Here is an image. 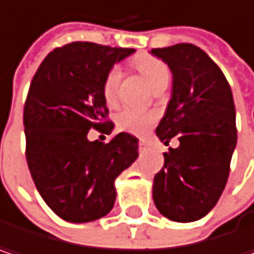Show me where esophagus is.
Wrapping results in <instances>:
<instances>
[{"mask_svg": "<svg viewBox=\"0 0 254 254\" xmlns=\"http://www.w3.org/2000/svg\"><path fill=\"white\" fill-rule=\"evenodd\" d=\"M150 142L148 141H145V139H139V148L141 150H147V148H150Z\"/></svg>", "mask_w": 254, "mask_h": 254, "instance_id": "obj_1", "label": "esophagus"}]
</instances>
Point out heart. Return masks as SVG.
Instances as JSON below:
<instances>
[{"instance_id": "obj_1", "label": "heart", "mask_w": 254, "mask_h": 254, "mask_svg": "<svg viewBox=\"0 0 254 254\" xmlns=\"http://www.w3.org/2000/svg\"><path fill=\"white\" fill-rule=\"evenodd\" d=\"M132 65L139 71V74L148 81L154 90L166 88L170 80V71L164 61L155 58L152 55H138L132 61ZM121 80L119 69L110 68L104 77L102 84V94L107 104H113L118 97V87ZM157 113L152 110H141L136 107H125L116 116V125L121 130L133 133V135H145L152 125L157 122Z\"/></svg>"}]
</instances>
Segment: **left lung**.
<instances>
[{
	"label": "left lung",
	"mask_w": 254,
	"mask_h": 254,
	"mask_svg": "<svg viewBox=\"0 0 254 254\" xmlns=\"http://www.w3.org/2000/svg\"><path fill=\"white\" fill-rule=\"evenodd\" d=\"M173 72V94L155 129L167 145L164 166L154 176L152 197L169 219L192 222L218 202L230 174L237 142L236 107L230 84L219 66L192 43L154 48Z\"/></svg>",
	"instance_id": "obj_1"
}]
</instances>
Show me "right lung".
Returning <instances> with one entry per match:
<instances>
[{"instance_id": "right-lung-1", "label": "right lung", "mask_w": 254, "mask_h": 254, "mask_svg": "<svg viewBox=\"0 0 254 254\" xmlns=\"http://www.w3.org/2000/svg\"><path fill=\"white\" fill-rule=\"evenodd\" d=\"M91 42L55 48L43 59L24 103L26 160L46 205L62 219L88 222L113 208L115 179L138 157V139L127 132L109 144L88 141L113 122L102 94L107 71L133 54Z\"/></svg>"}]
</instances>
